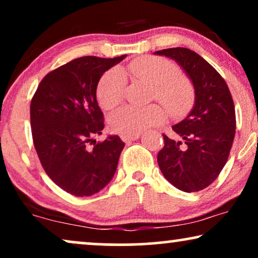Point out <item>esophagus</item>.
<instances>
[{
	"label": "esophagus",
	"instance_id": "34e87169",
	"mask_svg": "<svg viewBox=\"0 0 258 258\" xmlns=\"http://www.w3.org/2000/svg\"><path fill=\"white\" fill-rule=\"evenodd\" d=\"M140 137V134H136V135H121L122 141H124L125 143L132 142V141H135Z\"/></svg>",
	"mask_w": 258,
	"mask_h": 258
}]
</instances>
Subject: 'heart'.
Segmentation results:
<instances>
[{"mask_svg": "<svg viewBox=\"0 0 258 258\" xmlns=\"http://www.w3.org/2000/svg\"><path fill=\"white\" fill-rule=\"evenodd\" d=\"M128 72L135 79L153 86V98L163 104L171 117H183L192 108L195 102L192 84L185 76L178 74V68L172 62L153 56L141 57L129 63ZM124 88L125 77L118 69L104 73L96 90L101 108L110 110L121 103ZM164 108L160 104L147 107L126 105L112 112L109 124L114 132L122 135H136L161 124L165 119Z\"/></svg>", "mask_w": 258, "mask_h": 258, "instance_id": "b5f03b06", "label": "heart"}]
</instances>
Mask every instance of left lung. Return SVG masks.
<instances>
[{
  "instance_id": "obj_1",
  "label": "left lung",
  "mask_w": 258,
  "mask_h": 258,
  "mask_svg": "<svg viewBox=\"0 0 258 258\" xmlns=\"http://www.w3.org/2000/svg\"><path fill=\"white\" fill-rule=\"evenodd\" d=\"M184 69L195 89L190 114L172 126L181 141L163 134L164 147L157 163L172 185L185 192L210 185L227 163L236 130L235 105L223 77L213 66L188 48L158 50Z\"/></svg>"
}]
</instances>
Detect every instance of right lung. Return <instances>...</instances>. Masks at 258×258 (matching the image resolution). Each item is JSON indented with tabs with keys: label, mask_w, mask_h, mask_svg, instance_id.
Listing matches in <instances>:
<instances>
[{
	"label": "right lung",
	"mask_w": 258,
	"mask_h": 258,
	"mask_svg": "<svg viewBox=\"0 0 258 258\" xmlns=\"http://www.w3.org/2000/svg\"><path fill=\"white\" fill-rule=\"evenodd\" d=\"M124 57L73 59L48 73L31 98V135L42 167L55 184L74 196L98 192L117 168L124 148L121 139L109 136L96 143L93 137L104 128L96 100L98 81Z\"/></svg>",
	"instance_id": "add662e5"
}]
</instances>
